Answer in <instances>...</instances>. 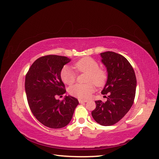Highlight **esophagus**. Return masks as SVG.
<instances>
[{
  "label": "esophagus",
  "mask_w": 159,
  "mask_h": 159,
  "mask_svg": "<svg viewBox=\"0 0 159 159\" xmlns=\"http://www.w3.org/2000/svg\"><path fill=\"white\" fill-rule=\"evenodd\" d=\"M78 101H79L80 103H84L88 102V101H87V100H83V99H78Z\"/></svg>",
  "instance_id": "esophagus-1"
}]
</instances>
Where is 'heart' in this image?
<instances>
[{
	"mask_svg": "<svg viewBox=\"0 0 159 159\" xmlns=\"http://www.w3.org/2000/svg\"><path fill=\"white\" fill-rule=\"evenodd\" d=\"M74 68L80 72L88 73L87 81H93L98 86L102 85L107 78L105 71L99 68V64L91 57H86L77 61ZM61 78L64 82L68 85H71L75 81L76 74L74 70L70 66H66L61 71ZM94 91V85L92 83L85 84H77L71 86L69 89L70 93L80 99H88Z\"/></svg>",
	"mask_w": 159,
	"mask_h": 159,
	"instance_id": "heart-1",
	"label": "heart"
}]
</instances>
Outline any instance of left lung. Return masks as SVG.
Returning <instances> with one entry per match:
<instances>
[{
    "mask_svg": "<svg viewBox=\"0 0 159 159\" xmlns=\"http://www.w3.org/2000/svg\"><path fill=\"white\" fill-rule=\"evenodd\" d=\"M100 56L107 72L102 93H108V96L105 103L95 101L96 108L91 115L98 123L110 126L120 121L131 109L135 97L137 80L133 67L122 55L105 52Z\"/></svg>",
    "mask_w": 159,
    "mask_h": 159,
    "instance_id": "left-lung-1",
    "label": "left lung"
}]
</instances>
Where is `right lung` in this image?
<instances>
[{
    "label": "right lung",
    "mask_w": 159,
    "mask_h": 159,
    "mask_svg": "<svg viewBox=\"0 0 159 159\" xmlns=\"http://www.w3.org/2000/svg\"><path fill=\"white\" fill-rule=\"evenodd\" d=\"M70 61L66 56H43L34 62L26 75L25 91L31 111L48 127L60 129L68 125L79 104L78 100L70 95L63 100L56 99L66 93L60 74Z\"/></svg>",
    "instance_id": "add662e5"
}]
</instances>
